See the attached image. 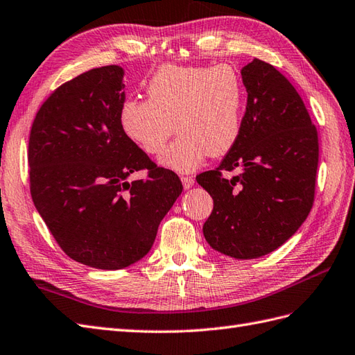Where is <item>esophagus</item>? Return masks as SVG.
Instances as JSON below:
<instances>
[{"label":"esophagus","instance_id":"34e87169","mask_svg":"<svg viewBox=\"0 0 355 355\" xmlns=\"http://www.w3.org/2000/svg\"><path fill=\"white\" fill-rule=\"evenodd\" d=\"M181 183H183V187L187 190L195 184V178L190 177V175H183V177H181Z\"/></svg>","mask_w":355,"mask_h":355}]
</instances>
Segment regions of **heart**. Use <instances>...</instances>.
Listing matches in <instances>:
<instances>
[{
  "label": "heart",
  "instance_id": "b5f03b06",
  "mask_svg": "<svg viewBox=\"0 0 355 355\" xmlns=\"http://www.w3.org/2000/svg\"><path fill=\"white\" fill-rule=\"evenodd\" d=\"M148 98L130 97L118 114L121 132L147 154H157L175 129L180 135L159 156L165 169L187 174L204 159L223 156L241 132L244 87L230 64L159 67L147 83Z\"/></svg>",
  "mask_w": 355,
  "mask_h": 355
}]
</instances>
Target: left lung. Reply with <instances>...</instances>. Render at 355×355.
<instances>
[{"instance_id": "obj_1", "label": "left lung", "mask_w": 355, "mask_h": 355, "mask_svg": "<svg viewBox=\"0 0 355 355\" xmlns=\"http://www.w3.org/2000/svg\"><path fill=\"white\" fill-rule=\"evenodd\" d=\"M248 106L220 166L196 177L214 201L202 226L210 246L235 259L280 248L303 225L315 198L318 133L289 80L258 58L241 69ZM238 171L228 179L222 171Z\"/></svg>"}]
</instances>
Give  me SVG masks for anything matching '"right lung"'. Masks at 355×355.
Returning a JSON list of instances; mask_svg holds the SVG:
<instances>
[{
  "instance_id": "1",
  "label": "right lung",
  "mask_w": 355,
  "mask_h": 355,
  "mask_svg": "<svg viewBox=\"0 0 355 355\" xmlns=\"http://www.w3.org/2000/svg\"><path fill=\"white\" fill-rule=\"evenodd\" d=\"M124 88L123 67L88 70L53 91L30 133L35 208L66 255L100 270L147 255L183 192L177 174L157 168L121 132ZM141 168L149 177L129 182Z\"/></svg>"
}]
</instances>
